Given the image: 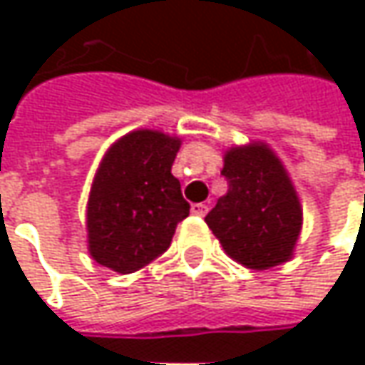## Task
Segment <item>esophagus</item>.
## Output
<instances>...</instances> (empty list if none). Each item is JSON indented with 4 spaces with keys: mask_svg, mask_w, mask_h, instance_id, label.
<instances>
[{
    "mask_svg": "<svg viewBox=\"0 0 365 365\" xmlns=\"http://www.w3.org/2000/svg\"><path fill=\"white\" fill-rule=\"evenodd\" d=\"M190 211H192V215H197V217H205L207 211H209V207L205 203H195L190 207Z\"/></svg>",
    "mask_w": 365,
    "mask_h": 365,
    "instance_id": "34e87169",
    "label": "esophagus"
}]
</instances>
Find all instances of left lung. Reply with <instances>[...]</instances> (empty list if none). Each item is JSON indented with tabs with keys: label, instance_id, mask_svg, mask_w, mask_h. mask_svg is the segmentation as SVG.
Masks as SVG:
<instances>
[{
	"label": "left lung",
	"instance_id": "left-lung-1",
	"mask_svg": "<svg viewBox=\"0 0 365 365\" xmlns=\"http://www.w3.org/2000/svg\"><path fill=\"white\" fill-rule=\"evenodd\" d=\"M221 175L227 192L207 213L223 250L254 270L287 262L299 240L302 211L284 166L264 144L232 148Z\"/></svg>",
	"mask_w": 365,
	"mask_h": 365
}]
</instances>
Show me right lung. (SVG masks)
<instances>
[{"mask_svg": "<svg viewBox=\"0 0 365 365\" xmlns=\"http://www.w3.org/2000/svg\"><path fill=\"white\" fill-rule=\"evenodd\" d=\"M178 148L180 140L152 130L128 133L109 148L87 207L95 262L130 274L168 250L190 209L170 173Z\"/></svg>", "mask_w": 365, "mask_h": 365, "instance_id": "right-lung-1", "label": "right lung"}]
</instances>
